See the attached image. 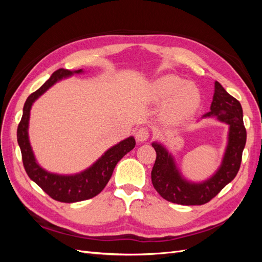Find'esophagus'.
<instances>
[{"label":"esophagus","mask_w":262,"mask_h":262,"mask_svg":"<svg viewBox=\"0 0 262 262\" xmlns=\"http://www.w3.org/2000/svg\"><path fill=\"white\" fill-rule=\"evenodd\" d=\"M149 138V131L146 128H140L137 132H136V139L139 142H144L147 141V139Z\"/></svg>","instance_id":"1"}]
</instances>
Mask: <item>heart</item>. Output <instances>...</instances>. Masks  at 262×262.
Instances as JSON below:
<instances>
[{
  "label": "heart",
  "instance_id": "heart-1",
  "mask_svg": "<svg viewBox=\"0 0 262 262\" xmlns=\"http://www.w3.org/2000/svg\"><path fill=\"white\" fill-rule=\"evenodd\" d=\"M156 101L168 100L165 114L171 121L181 122L189 119L201 105V93L192 83H186L177 75H165L153 85Z\"/></svg>",
  "mask_w": 262,
  "mask_h": 262
}]
</instances>
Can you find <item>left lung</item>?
<instances>
[{
    "mask_svg": "<svg viewBox=\"0 0 262 262\" xmlns=\"http://www.w3.org/2000/svg\"><path fill=\"white\" fill-rule=\"evenodd\" d=\"M216 117L229 125L228 144L221 167L215 175L201 184L188 182L181 177L175 162L166 148L154 142L156 161L152 169V184L162 198L182 205H201L212 200L229 184L239 170L247 133L243 120L241 102L229 95L219 82H215L211 112L202 118Z\"/></svg>",
    "mask_w": 262,
    "mask_h": 262,
    "instance_id": "left-lung-1",
    "label": "left lung"
}]
</instances>
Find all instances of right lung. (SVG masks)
<instances>
[{"label": "right lung", "mask_w": 262, "mask_h": 262, "mask_svg": "<svg viewBox=\"0 0 262 262\" xmlns=\"http://www.w3.org/2000/svg\"><path fill=\"white\" fill-rule=\"evenodd\" d=\"M81 72L82 70H77L74 72L64 69L55 71L40 89L30 94L26 99L23 109L21 120L17 128V142L20 147L24 168H25L27 175L53 200L64 203L84 201L100 193L112 177L117 163L136 146V140L133 137L125 139L120 143L109 148L92 167L72 176L54 175V173L46 171L36 163L29 144L27 131L31 105L54 83L62 80L63 77Z\"/></svg>", "instance_id": "right-lung-1"}]
</instances>
